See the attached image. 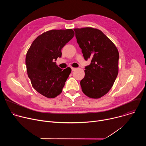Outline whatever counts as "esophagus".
Instances as JSON below:
<instances>
[{
	"instance_id": "34e87169",
	"label": "esophagus",
	"mask_w": 146,
	"mask_h": 146,
	"mask_svg": "<svg viewBox=\"0 0 146 146\" xmlns=\"http://www.w3.org/2000/svg\"><path fill=\"white\" fill-rule=\"evenodd\" d=\"M76 69V68H73V67H72V71H74Z\"/></svg>"
}]
</instances>
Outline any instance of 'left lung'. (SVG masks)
I'll list each match as a JSON object with an SVG mask.
<instances>
[{
    "mask_svg": "<svg viewBox=\"0 0 146 146\" xmlns=\"http://www.w3.org/2000/svg\"><path fill=\"white\" fill-rule=\"evenodd\" d=\"M74 31L84 59H91L80 81L82 91L90 98H100L110 90L118 75V51L99 29L86 27Z\"/></svg>",
    "mask_w": 146,
    "mask_h": 146,
    "instance_id": "obj_1",
    "label": "left lung"
}]
</instances>
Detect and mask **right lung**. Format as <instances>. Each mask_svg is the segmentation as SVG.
Returning a JSON list of instances; mask_svg holds the SVG:
<instances>
[{
	"label": "right lung",
	"mask_w": 146,
	"mask_h": 146,
	"mask_svg": "<svg viewBox=\"0 0 146 146\" xmlns=\"http://www.w3.org/2000/svg\"><path fill=\"white\" fill-rule=\"evenodd\" d=\"M74 36L72 29L47 31L35 38L27 53L28 77L34 89L44 96L54 98L62 91L72 69L62 70L54 61L61 57L62 48Z\"/></svg>",
	"instance_id": "add662e5"
}]
</instances>
